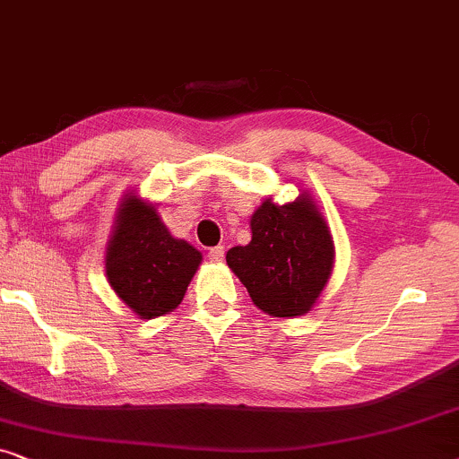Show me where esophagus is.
I'll use <instances>...</instances> for the list:
<instances>
[{
	"instance_id": "1",
	"label": "esophagus",
	"mask_w": 459,
	"mask_h": 459,
	"mask_svg": "<svg viewBox=\"0 0 459 459\" xmlns=\"http://www.w3.org/2000/svg\"><path fill=\"white\" fill-rule=\"evenodd\" d=\"M209 256H211V261L221 263V261L225 259V247H215V248H211V250H209Z\"/></svg>"
}]
</instances>
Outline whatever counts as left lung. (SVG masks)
Returning a JSON list of instances; mask_svg holds the SVG:
<instances>
[{
  "label": "left lung",
  "mask_w": 459,
  "mask_h": 459,
  "mask_svg": "<svg viewBox=\"0 0 459 459\" xmlns=\"http://www.w3.org/2000/svg\"><path fill=\"white\" fill-rule=\"evenodd\" d=\"M253 238L228 250L225 261L263 313L299 317L313 309L334 267L328 221L307 190L292 203L269 196L250 217Z\"/></svg>",
  "instance_id": "8db88e82"
}]
</instances>
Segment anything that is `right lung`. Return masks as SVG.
<instances>
[{"mask_svg":"<svg viewBox=\"0 0 459 459\" xmlns=\"http://www.w3.org/2000/svg\"><path fill=\"white\" fill-rule=\"evenodd\" d=\"M104 263L117 297L140 319H154L178 309L203 253L171 236L156 204L129 190L117 209Z\"/></svg>","mask_w":459,"mask_h":459,"instance_id":"obj_1","label":"right lung"}]
</instances>
